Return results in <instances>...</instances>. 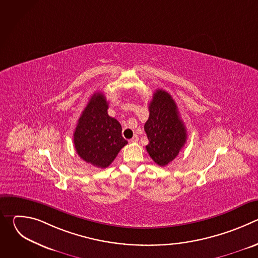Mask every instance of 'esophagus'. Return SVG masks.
Masks as SVG:
<instances>
[{
	"mask_svg": "<svg viewBox=\"0 0 258 258\" xmlns=\"http://www.w3.org/2000/svg\"><path fill=\"white\" fill-rule=\"evenodd\" d=\"M139 141V137L137 136V135H135L132 139H131V142H133V143H137Z\"/></svg>",
	"mask_w": 258,
	"mask_h": 258,
	"instance_id": "obj_1",
	"label": "esophagus"
}]
</instances>
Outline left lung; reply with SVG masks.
Wrapping results in <instances>:
<instances>
[{
	"label": "left lung",
	"mask_w": 258,
	"mask_h": 258,
	"mask_svg": "<svg viewBox=\"0 0 258 258\" xmlns=\"http://www.w3.org/2000/svg\"><path fill=\"white\" fill-rule=\"evenodd\" d=\"M149 118L144 125L149 144L147 152L155 163L165 166L179 153L187 141V131L179 118L172 97L156 90L149 104Z\"/></svg>",
	"instance_id": "1"
}]
</instances>
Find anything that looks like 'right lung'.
Segmentation results:
<instances>
[{
    "label": "right lung",
    "mask_w": 258,
    "mask_h": 258,
    "mask_svg": "<svg viewBox=\"0 0 258 258\" xmlns=\"http://www.w3.org/2000/svg\"><path fill=\"white\" fill-rule=\"evenodd\" d=\"M108 102L102 93H95L79 118L73 134L77 153L86 162L106 168L127 144L121 136V125L109 116Z\"/></svg>",
    "instance_id": "add662e5"
}]
</instances>
